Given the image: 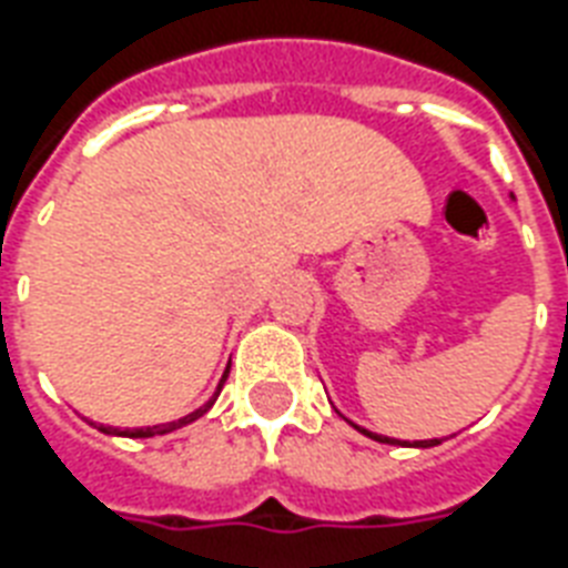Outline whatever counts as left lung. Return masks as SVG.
I'll use <instances>...</instances> for the list:
<instances>
[{"mask_svg": "<svg viewBox=\"0 0 568 568\" xmlns=\"http://www.w3.org/2000/svg\"><path fill=\"white\" fill-rule=\"evenodd\" d=\"M354 424V422H351ZM356 430L359 433H365V436H372V439H377V442H386V445H409V442H400V439H388V436H377V433H372V430H365V427H359V424H354ZM433 445H439V439H424V442H413V445H409V448H433Z\"/></svg>", "mask_w": 568, "mask_h": 568, "instance_id": "left-lung-1", "label": "left lung"}]
</instances>
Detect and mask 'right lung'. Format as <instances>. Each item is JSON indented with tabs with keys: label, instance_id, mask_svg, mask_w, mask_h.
I'll use <instances>...</instances> for the list:
<instances>
[{
	"label": "right lung",
	"instance_id": "add662e5",
	"mask_svg": "<svg viewBox=\"0 0 568 568\" xmlns=\"http://www.w3.org/2000/svg\"><path fill=\"white\" fill-rule=\"evenodd\" d=\"M226 377H230V368L223 372L221 383H217V392H214L212 397H209V404H203L200 409H194V413H189L185 418H180V422H171V424H155V427H138V430H118V427H100L102 433H109V436H132V439H150V436H155V433H171V430H180V427H185V424L196 422L200 415H205L209 409H212V404L217 400V395H221L223 383H226Z\"/></svg>",
	"mask_w": 568,
	"mask_h": 568
}]
</instances>
